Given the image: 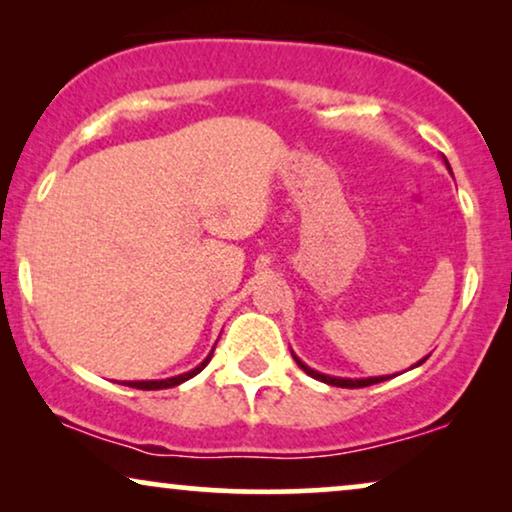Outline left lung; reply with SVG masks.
<instances>
[{
    "label": "left lung",
    "instance_id": "obj_1",
    "mask_svg": "<svg viewBox=\"0 0 512 512\" xmlns=\"http://www.w3.org/2000/svg\"><path fill=\"white\" fill-rule=\"evenodd\" d=\"M443 160H445L447 170H450V163H447V158H445V156H443ZM450 172H452V170H450ZM291 354H293V352H291ZM293 359H296L298 366L303 368L307 375L314 377V380H319V382H326V384H331V387H342V389H359V387H370V384H377V382H384V380H389V377H396V375H380V377H333V375L319 373V370L310 368V366H307V363L300 361L296 354H293ZM426 359H429V356H424V359H422V361H417L415 366H412V368L422 366V363H424Z\"/></svg>",
    "mask_w": 512,
    "mask_h": 512
}]
</instances>
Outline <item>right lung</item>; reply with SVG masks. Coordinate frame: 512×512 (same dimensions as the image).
I'll use <instances>...</instances> for the list:
<instances>
[{"label": "right lung", "mask_w": 512, "mask_h": 512, "mask_svg": "<svg viewBox=\"0 0 512 512\" xmlns=\"http://www.w3.org/2000/svg\"><path fill=\"white\" fill-rule=\"evenodd\" d=\"M212 354H214V349H212V352L207 354V359L202 361L200 366H195L193 370H188V373H181V375H174V377H165V380H137V382H121V384H128V387H132V389H144V391H156V389H170V387H177V384L186 382V380H191V377L198 375L200 370L205 368L209 361H212Z\"/></svg>", "instance_id": "1"}]
</instances>
